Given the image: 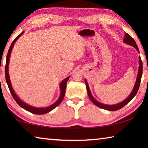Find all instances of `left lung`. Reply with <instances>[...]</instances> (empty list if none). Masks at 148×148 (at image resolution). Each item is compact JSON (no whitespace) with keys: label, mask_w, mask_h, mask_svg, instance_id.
<instances>
[{"label":"left lung","mask_w":148,"mask_h":148,"mask_svg":"<svg viewBox=\"0 0 148 148\" xmlns=\"http://www.w3.org/2000/svg\"><path fill=\"white\" fill-rule=\"evenodd\" d=\"M124 42L127 43V44L131 45V46H134L138 51L139 52V49L138 47L137 46V44L135 42L134 40L132 38V37L130 36L129 34L125 33V38L123 40ZM139 69H138V76H137V78H136V83H135L134 89H132V91L131 92V93L130 94L129 96L127 97V98L121 102V103L117 104H115V105H106V104H103L100 103V102H97L96 100H95L93 97H92V95L91 93V91L89 90V87L88 84H87V82L86 80H85V82L86 84V88H87V94H88V96L89 97V99H91V101L92 102V103L96 105L98 107L101 108L102 109L106 110H110V111H116V110H118L119 109L122 108L123 107H124L125 105L127 104H128L129 102L131 101V100L133 99V97L136 95L138 91L139 87H140V82H141V77H142V61L141 60V58L140 57H139Z\"/></svg>","instance_id":"left-lung-1"}]
</instances>
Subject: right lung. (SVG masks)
Wrapping results in <instances>:
<instances>
[{
	"label": "right lung",
	"instance_id": "right-lung-1",
	"mask_svg": "<svg viewBox=\"0 0 148 148\" xmlns=\"http://www.w3.org/2000/svg\"><path fill=\"white\" fill-rule=\"evenodd\" d=\"M23 32H22L21 34H20L19 35H18V36H17L16 38L14 39V40L12 42L11 46H10V48H9L8 54H7V57H6V65H5V76H6V82L7 84H8V88L10 89V92H11L12 97H13V98L14 99L15 101H16V102L20 106H21V108H23V109L27 110V111L31 112V113H32V114H39V115L45 114H46V113H48V112L51 111V110H53L55 108L57 107L62 102V99H63L64 97L65 91H66V83H67V82H68V80L69 79V77H67L66 78H65L63 80V81L61 82V84H60V88H61V95H60L59 99L57 100V101L56 102H55L53 104H52L51 106H50L47 107V108H34V107H32V106H29V105L27 104L26 103H25L24 102L21 101V100H20L18 98V97H17V96L16 95V93H15L14 89H13V88H12V87L10 80L9 73H8V64H9L10 57V53H11L12 47H13L14 45V43H15V42H16V41L19 38V37L21 36L22 34H23Z\"/></svg>",
	"mask_w": 148,
	"mask_h": 148
}]
</instances>
